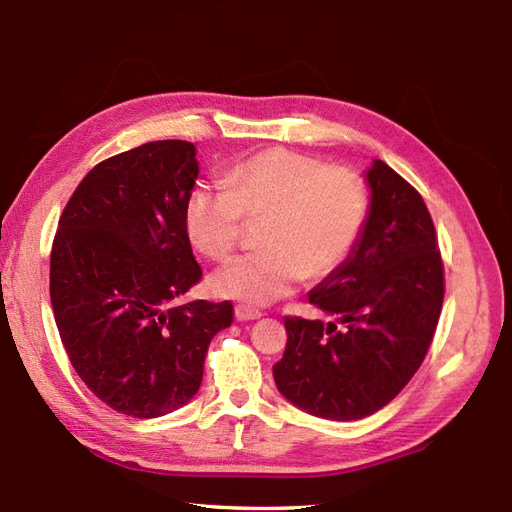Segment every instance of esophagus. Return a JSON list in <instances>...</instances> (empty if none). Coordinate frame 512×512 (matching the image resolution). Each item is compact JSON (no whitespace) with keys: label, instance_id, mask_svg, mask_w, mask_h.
<instances>
[{"label":"esophagus","instance_id":"1","mask_svg":"<svg viewBox=\"0 0 512 512\" xmlns=\"http://www.w3.org/2000/svg\"><path fill=\"white\" fill-rule=\"evenodd\" d=\"M234 315H236V319H239V321H254V319L263 317V313H260L258 308H252V306H247V304L236 306L234 308Z\"/></svg>","mask_w":512,"mask_h":512}]
</instances>
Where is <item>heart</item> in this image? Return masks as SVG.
<instances>
[{
    "instance_id": "heart-1",
    "label": "heart",
    "mask_w": 512,
    "mask_h": 512,
    "mask_svg": "<svg viewBox=\"0 0 512 512\" xmlns=\"http://www.w3.org/2000/svg\"><path fill=\"white\" fill-rule=\"evenodd\" d=\"M367 215L363 180L347 167H326L293 149H265L234 167L228 189H197L186 202L191 243L213 260L239 247L247 219H265V249L217 269L210 286L221 297L265 306L304 278L339 267Z\"/></svg>"
}]
</instances>
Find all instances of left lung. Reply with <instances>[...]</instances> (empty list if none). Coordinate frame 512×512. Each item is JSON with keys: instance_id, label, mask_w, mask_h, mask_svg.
<instances>
[{"instance_id": "8db88e82", "label": "left lung", "mask_w": 512, "mask_h": 512, "mask_svg": "<svg viewBox=\"0 0 512 512\" xmlns=\"http://www.w3.org/2000/svg\"><path fill=\"white\" fill-rule=\"evenodd\" d=\"M371 199L343 263L308 293L336 321L284 317L278 391L306 413L356 421L389 404L428 354L443 306V263L421 195L373 160Z\"/></svg>"}]
</instances>
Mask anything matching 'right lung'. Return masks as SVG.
Returning <instances> with one entry per match:
<instances>
[{
	"instance_id": "obj_1",
	"label": "right lung",
	"mask_w": 512,
	"mask_h": 512,
	"mask_svg": "<svg viewBox=\"0 0 512 512\" xmlns=\"http://www.w3.org/2000/svg\"><path fill=\"white\" fill-rule=\"evenodd\" d=\"M195 145L154 141L78 184L58 221L49 297L73 369L117 413L154 419L199 391L230 302H180L202 278L186 232Z\"/></svg>"
}]
</instances>
